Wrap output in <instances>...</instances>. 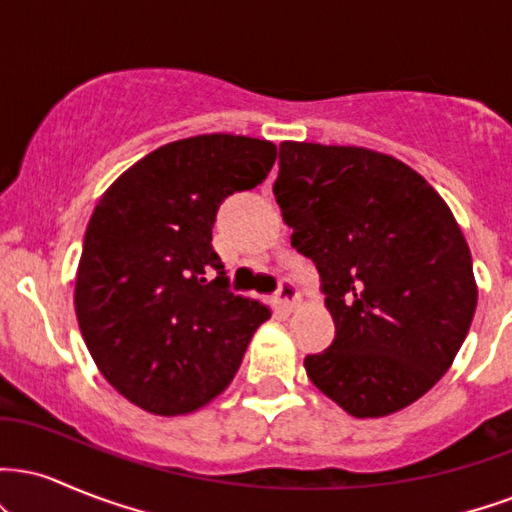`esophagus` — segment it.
<instances>
[{"label":"esophagus","mask_w":512,"mask_h":512,"mask_svg":"<svg viewBox=\"0 0 512 512\" xmlns=\"http://www.w3.org/2000/svg\"><path fill=\"white\" fill-rule=\"evenodd\" d=\"M276 298H279V303L284 305L286 310H293L298 305V301H301V291H298V286L293 284L291 279H281Z\"/></svg>","instance_id":"34e87169"}]
</instances>
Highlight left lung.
I'll use <instances>...</instances> for the list:
<instances>
[{"mask_svg": "<svg viewBox=\"0 0 512 512\" xmlns=\"http://www.w3.org/2000/svg\"><path fill=\"white\" fill-rule=\"evenodd\" d=\"M274 195L337 330L305 356L308 378L358 419L409 407L443 378L477 310L448 204L397 158L305 142L279 146Z\"/></svg>", "mask_w": 512, "mask_h": 512, "instance_id": "obj_1", "label": "left lung"}]
</instances>
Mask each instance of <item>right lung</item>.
<instances>
[{
	"mask_svg": "<svg viewBox=\"0 0 512 512\" xmlns=\"http://www.w3.org/2000/svg\"><path fill=\"white\" fill-rule=\"evenodd\" d=\"M276 146L199 134L151 151L88 221L74 305L103 378L151 414L195 411L228 387L272 310L228 289L216 211L267 178Z\"/></svg>",
	"mask_w": 512,
	"mask_h": 512,
	"instance_id": "obj_1",
	"label": "right lung"
}]
</instances>
